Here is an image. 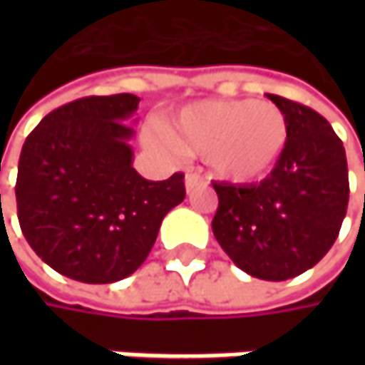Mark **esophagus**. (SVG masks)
I'll use <instances>...</instances> for the list:
<instances>
[{"label":"esophagus","instance_id":"1","mask_svg":"<svg viewBox=\"0 0 365 365\" xmlns=\"http://www.w3.org/2000/svg\"><path fill=\"white\" fill-rule=\"evenodd\" d=\"M205 178L199 173H187V178H185V187H187V192L195 190L199 185H203Z\"/></svg>","mask_w":365,"mask_h":365}]
</instances>
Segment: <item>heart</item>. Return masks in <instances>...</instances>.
<instances>
[{
    "mask_svg": "<svg viewBox=\"0 0 365 365\" xmlns=\"http://www.w3.org/2000/svg\"><path fill=\"white\" fill-rule=\"evenodd\" d=\"M284 113L268 101L207 99L180 107L164 123L162 140L180 152L205 156L225 180L266 176L287 148Z\"/></svg>",
    "mask_w": 365,
    "mask_h": 365,
    "instance_id": "heart-1",
    "label": "heart"
}]
</instances>
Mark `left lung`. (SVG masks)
<instances>
[{"label": "left lung", "instance_id": "1", "mask_svg": "<svg viewBox=\"0 0 365 365\" xmlns=\"http://www.w3.org/2000/svg\"><path fill=\"white\" fill-rule=\"evenodd\" d=\"M288 125L287 148L259 182H213L219 207L213 235L254 278L288 280L313 268L335 244L349 180L344 142L315 109L266 95Z\"/></svg>", "mask_w": 365, "mask_h": 365}]
</instances>
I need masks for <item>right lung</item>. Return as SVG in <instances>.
I'll return each instance as SVG.
<instances>
[{
	"label": "right lung",
	"mask_w": 365,
	"mask_h": 365,
	"mask_svg": "<svg viewBox=\"0 0 365 365\" xmlns=\"http://www.w3.org/2000/svg\"><path fill=\"white\" fill-rule=\"evenodd\" d=\"M140 97L93 95L50 111L26 138L16 201L24 237L58 274L87 284L128 278L148 258L185 175L146 180L132 166ZM135 121V120H133Z\"/></svg>",
	"instance_id": "1"
}]
</instances>
